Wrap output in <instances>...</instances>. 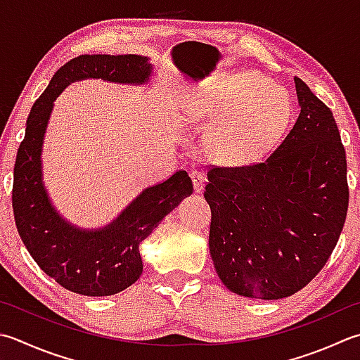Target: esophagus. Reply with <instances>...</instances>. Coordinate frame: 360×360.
I'll return each mask as SVG.
<instances>
[{
	"instance_id": "34e87169",
	"label": "esophagus",
	"mask_w": 360,
	"mask_h": 360,
	"mask_svg": "<svg viewBox=\"0 0 360 360\" xmlns=\"http://www.w3.org/2000/svg\"><path fill=\"white\" fill-rule=\"evenodd\" d=\"M188 174H190V178H192V182H193V188H195V192H201V190L204 188V174H202V172L201 170H190L188 172Z\"/></svg>"
}]
</instances>
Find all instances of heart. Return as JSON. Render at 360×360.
Returning <instances> with one entry per match:
<instances>
[{"label": "heart", "instance_id": "obj_1", "mask_svg": "<svg viewBox=\"0 0 360 360\" xmlns=\"http://www.w3.org/2000/svg\"><path fill=\"white\" fill-rule=\"evenodd\" d=\"M192 115L220 117L209 136V150L218 160L250 164L278 142L290 120V100L269 79L251 75L196 98Z\"/></svg>", "mask_w": 360, "mask_h": 360}]
</instances>
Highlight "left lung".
<instances>
[{"label": "left lung", "mask_w": 360, "mask_h": 360, "mask_svg": "<svg viewBox=\"0 0 360 360\" xmlns=\"http://www.w3.org/2000/svg\"><path fill=\"white\" fill-rule=\"evenodd\" d=\"M300 115L264 162L209 167V250L231 292L281 300L326 265L347 220V156L333 112L295 76Z\"/></svg>", "instance_id": "obj_1"}]
</instances>
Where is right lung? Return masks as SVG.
Masks as SVG:
<instances>
[{"label":"right lung","instance_id":"obj_1","mask_svg":"<svg viewBox=\"0 0 360 360\" xmlns=\"http://www.w3.org/2000/svg\"><path fill=\"white\" fill-rule=\"evenodd\" d=\"M151 63L137 54H82L62 65L34 103L13 167L12 207L26 250L49 278L70 292L109 297L132 285L143 270L139 245L184 196L192 179L178 170L145 188L117 220L98 231H82L56 212L41 184V143L53 101L70 82L101 77L112 82L143 84Z\"/></svg>","mask_w":360,"mask_h":360}]
</instances>
